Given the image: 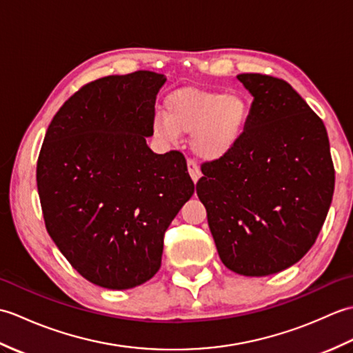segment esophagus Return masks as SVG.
I'll return each instance as SVG.
<instances>
[{
    "instance_id": "esophagus-1",
    "label": "esophagus",
    "mask_w": 353,
    "mask_h": 353,
    "mask_svg": "<svg viewBox=\"0 0 353 353\" xmlns=\"http://www.w3.org/2000/svg\"><path fill=\"white\" fill-rule=\"evenodd\" d=\"M188 172H190V176L194 181V183H197V181L201 176V172H200V168H199V165H197L196 161L188 159Z\"/></svg>"
}]
</instances>
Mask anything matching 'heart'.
Masks as SVG:
<instances>
[{
  "label": "heart",
  "mask_w": 353,
  "mask_h": 353,
  "mask_svg": "<svg viewBox=\"0 0 353 353\" xmlns=\"http://www.w3.org/2000/svg\"><path fill=\"white\" fill-rule=\"evenodd\" d=\"M250 104L236 92L181 88L165 100V114L153 117V132L167 142L192 133V148L200 157L219 161L243 141Z\"/></svg>",
  "instance_id": "obj_1"
}]
</instances>
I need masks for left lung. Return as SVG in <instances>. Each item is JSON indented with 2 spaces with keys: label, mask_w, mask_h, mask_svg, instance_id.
<instances>
[{
  "label": "left lung",
  "mask_w": 353,
  "mask_h": 353,
  "mask_svg": "<svg viewBox=\"0 0 353 353\" xmlns=\"http://www.w3.org/2000/svg\"><path fill=\"white\" fill-rule=\"evenodd\" d=\"M236 79L253 97L243 141L201 167L196 190L223 264L261 277L296 264L316 243L335 172L323 121L290 83Z\"/></svg>",
  "instance_id": "1"
}]
</instances>
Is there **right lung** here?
<instances>
[{
    "mask_svg": "<svg viewBox=\"0 0 353 353\" xmlns=\"http://www.w3.org/2000/svg\"><path fill=\"white\" fill-rule=\"evenodd\" d=\"M165 81L153 71L95 80L45 133L36 168L45 226L70 264L103 288L152 279L165 230L194 194L183 154L147 145Z\"/></svg>",
    "mask_w": 353,
    "mask_h": 353,
    "instance_id": "add662e5",
    "label": "right lung"
}]
</instances>
